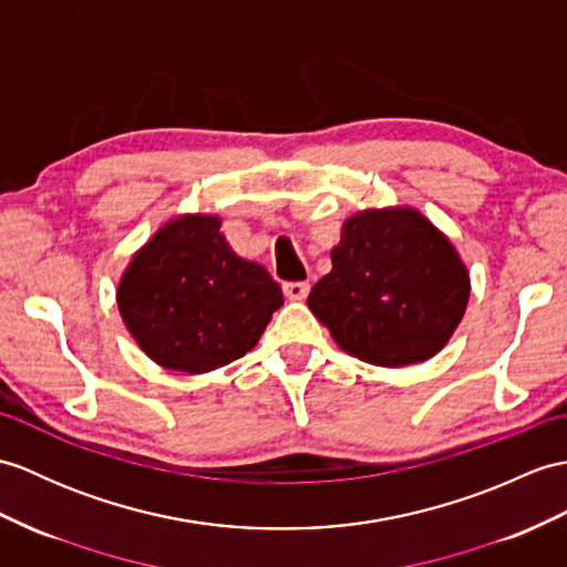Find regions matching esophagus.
<instances>
[{
  "label": "esophagus",
  "mask_w": 567,
  "mask_h": 567,
  "mask_svg": "<svg viewBox=\"0 0 567 567\" xmlns=\"http://www.w3.org/2000/svg\"><path fill=\"white\" fill-rule=\"evenodd\" d=\"M282 289H285V297H287V299L301 301V299H307L311 287H309V282H285Z\"/></svg>",
  "instance_id": "esophagus-1"
}]
</instances>
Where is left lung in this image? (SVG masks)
I'll use <instances>...</instances> for the list:
<instances>
[{
    "label": "left lung",
    "mask_w": 567,
    "mask_h": 567,
    "mask_svg": "<svg viewBox=\"0 0 567 567\" xmlns=\"http://www.w3.org/2000/svg\"><path fill=\"white\" fill-rule=\"evenodd\" d=\"M333 268L311 287L309 309L352 358L405 367L434 358L462 323L466 262L415 207H370L343 221Z\"/></svg>",
    "instance_id": "8db88e82"
}]
</instances>
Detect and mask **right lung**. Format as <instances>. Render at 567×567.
<instances>
[{
    "instance_id": "1",
    "label": "right lung",
    "mask_w": 567,
    "mask_h": 567,
    "mask_svg": "<svg viewBox=\"0 0 567 567\" xmlns=\"http://www.w3.org/2000/svg\"><path fill=\"white\" fill-rule=\"evenodd\" d=\"M115 301L152 362L205 374L254 350L285 297L260 262L234 254L219 215L188 213L137 248Z\"/></svg>"
}]
</instances>
